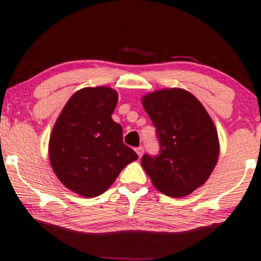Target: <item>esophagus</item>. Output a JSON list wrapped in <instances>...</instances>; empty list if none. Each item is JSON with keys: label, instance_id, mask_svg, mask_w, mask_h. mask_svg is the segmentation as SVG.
Listing matches in <instances>:
<instances>
[{"label": "esophagus", "instance_id": "34e87169", "mask_svg": "<svg viewBox=\"0 0 261 261\" xmlns=\"http://www.w3.org/2000/svg\"><path fill=\"white\" fill-rule=\"evenodd\" d=\"M135 151H137V153H138L139 157H141V155H143V153H144V147L143 146H139V147L135 148Z\"/></svg>", "mask_w": 261, "mask_h": 261}]
</instances>
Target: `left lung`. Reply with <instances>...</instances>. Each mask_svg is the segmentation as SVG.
<instances>
[{"label":"left lung","mask_w":261,"mask_h":261,"mask_svg":"<svg viewBox=\"0 0 261 261\" xmlns=\"http://www.w3.org/2000/svg\"><path fill=\"white\" fill-rule=\"evenodd\" d=\"M155 128L160 153H145L141 165L158 191L185 197L204 185L218 160V135L207 111L181 89L155 91L143 98Z\"/></svg>","instance_id":"8db88e82"}]
</instances>
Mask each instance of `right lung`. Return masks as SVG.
<instances>
[{
    "mask_svg": "<svg viewBox=\"0 0 261 261\" xmlns=\"http://www.w3.org/2000/svg\"><path fill=\"white\" fill-rule=\"evenodd\" d=\"M117 93L86 87L69 98L49 141L50 163L59 180L83 197L104 193L138 154L123 144L122 127L111 118Z\"/></svg>",
    "mask_w": 261,
    "mask_h": 261,
    "instance_id": "right-lung-1",
    "label": "right lung"
}]
</instances>
